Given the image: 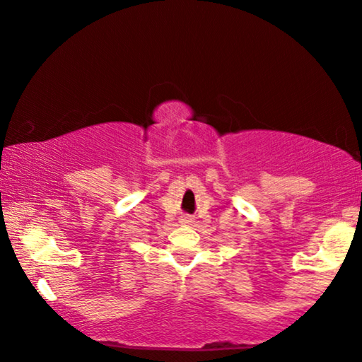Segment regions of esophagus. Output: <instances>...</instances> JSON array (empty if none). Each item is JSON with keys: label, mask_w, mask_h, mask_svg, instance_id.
Segmentation results:
<instances>
[{"label": "esophagus", "mask_w": 362, "mask_h": 362, "mask_svg": "<svg viewBox=\"0 0 362 362\" xmlns=\"http://www.w3.org/2000/svg\"><path fill=\"white\" fill-rule=\"evenodd\" d=\"M186 222H189V217H186V219H185Z\"/></svg>", "instance_id": "obj_1"}]
</instances>
